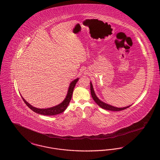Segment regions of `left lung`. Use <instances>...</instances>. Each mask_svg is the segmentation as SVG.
<instances>
[{
    "instance_id": "obj_1",
    "label": "left lung",
    "mask_w": 160,
    "mask_h": 160,
    "mask_svg": "<svg viewBox=\"0 0 160 160\" xmlns=\"http://www.w3.org/2000/svg\"><path fill=\"white\" fill-rule=\"evenodd\" d=\"M90 91H91V94H92V99L93 100L95 101V102L103 109H107V110H109V111H122V110H123V109H126L128 108H129L130 106H128V107H123V108H117V107H114L112 105H108L107 103H105L103 102L100 101L98 97L96 96L94 91L93 90V87H92V82H90Z\"/></svg>"
}]
</instances>
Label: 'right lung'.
<instances>
[{
    "label": "right lung",
    "mask_w": 160,
    "mask_h": 160,
    "mask_svg": "<svg viewBox=\"0 0 160 160\" xmlns=\"http://www.w3.org/2000/svg\"><path fill=\"white\" fill-rule=\"evenodd\" d=\"M79 78H77L76 79H75L74 81H73L69 86L68 88V94L65 98V99L62 102H61L60 104L53 107H51L49 108H46V109H40V108H37L34 107L33 106H32L31 105H30L28 102L24 99V98L22 96L23 100L24 101V102L25 103L26 105L34 112L42 114V115H44V116H54V115H57L60 114L61 112H62L65 109L67 108V107L70 103V101L72 99V96L73 94V89L75 88V86L76 85L77 82L78 81Z\"/></svg>",
    "instance_id": "1"
}]
</instances>
